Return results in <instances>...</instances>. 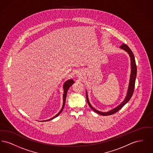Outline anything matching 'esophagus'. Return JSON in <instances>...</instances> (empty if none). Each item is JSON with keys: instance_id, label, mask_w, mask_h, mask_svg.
<instances>
[{"instance_id": "34e87169", "label": "esophagus", "mask_w": 153, "mask_h": 153, "mask_svg": "<svg viewBox=\"0 0 153 153\" xmlns=\"http://www.w3.org/2000/svg\"><path fill=\"white\" fill-rule=\"evenodd\" d=\"M79 76H80V75H79Z\"/></svg>"}]
</instances>
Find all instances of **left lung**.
I'll return each mask as SVG.
<instances>
[{
    "mask_svg": "<svg viewBox=\"0 0 153 153\" xmlns=\"http://www.w3.org/2000/svg\"><path fill=\"white\" fill-rule=\"evenodd\" d=\"M120 48L123 49L124 51H127L131 59V75H130V82H129V85L128 88V90H127V95L126 96L125 99L124 100L123 102H122L120 105H119L116 108H114L112 110H110L108 112H102L101 111H97V109H95L90 104V102H89L88 100V94L87 91H86V97H87V101L88 104L89 105V106L91 107V108L92 109L93 111H94L96 113L102 115L103 116H107V115H112L115 113L117 112L118 111H119L121 109L124 105L128 102L132 97V96L133 95L134 93V87H135V79H136V77H137V65H136V62H135V57L134 56V54L132 53V51H131V49H130V48L126 44H123L122 45H121L120 46Z\"/></svg>",
    "mask_w": 153,
    "mask_h": 153,
    "instance_id": "8db88e82",
    "label": "left lung"
}]
</instances>
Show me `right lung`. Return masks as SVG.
Masks as SVG:
<instances>
[{
	"label": "right lung",
	"instance_id": "right-lung-1",
	"mask_svg": "<svg viewBox=\"0 0 153 153\" xmlns=\"http://www.w3.org/2000/svg\"><path fill=\"white\" fill-rule=\"evenodd\" d=\"M73 83H74V81H73L72 79L67 80L64 83V86H63V88H64V95H63V105H62V108H61V109L60 110V111L58 112V114H57L55 117H51V119H48V120H44V122L48 121V120H51V119H54V118L58 117V115L61 114V112L62 111V110L64 109V106H65V104L66 97V95H67L68 90L69 89V87L73 84ZM42 122H44V121H42Z\"/></svg>",
	"mask_w": 153,
	"mask_h": 153
}]
</instances>
